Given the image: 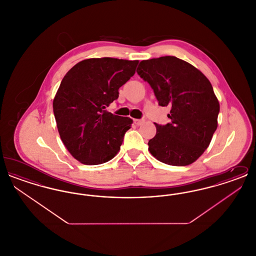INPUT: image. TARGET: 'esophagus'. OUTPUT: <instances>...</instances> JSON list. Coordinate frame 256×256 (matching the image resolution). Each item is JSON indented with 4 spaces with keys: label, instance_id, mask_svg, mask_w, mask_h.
Wrapping results in <instances>:
<instances>
[{
    "label": "esophagus",
    "instance_id": "esophagus-1",
    "mask_svg": "<svg viewBox=\"0 0 256 256\" xmlns=\"http://www.w3.org/2000/svg\"><path fill=\"white\" fill-rule=\"evenodd\" d=\"M145 122V120H143V119H135L134 120V124H136V126H141V124H143Z\"/></svg>",
    "mask_w": 256,
    "mask_h": 256
}]
</instances>
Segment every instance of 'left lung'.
<instances>
[{
  "label": "left lung",
  "mask_w": 256,
  "mask_h": 256,
  "mask_svg": "<svg viewBox=\"0 0 256 256\" xmlns=\"http://www.w3.org/2000/svg\"><path fill=\"white\" fill-rule=\"evenodd\" d=\"M137 73L154 89L160 106H170V122L156 124L150 152L172 166H187L206 150L218 126L220 104L206 76L176 56L140 62Z\"/></svg>",
  "instance_id": "obj_1"
}]
</instances>
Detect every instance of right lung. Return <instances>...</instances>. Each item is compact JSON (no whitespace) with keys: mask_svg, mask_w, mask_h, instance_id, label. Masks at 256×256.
I'll return each mask as SVG.
<instances>
[{"mask_svg":"<svg viewBox=\"0 0 256 256\" xmlns=\"http://www.w3.org/2000/svg\"><path fill=\"white\" fill-rule=\"evenodd\" d=\"M138 62L89 58L64 76L54 98V114L64 146L80 163L102 164L120 150L132 119L106 108L118 98L119 88L135 74Z\"/></svg>","mask_w":256,"mask_h":256,"instance_id":"add662e5","label":"right lung"}]
</instances>
